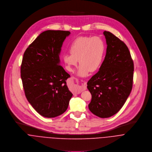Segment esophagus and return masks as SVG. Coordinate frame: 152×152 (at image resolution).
<instances>
[{
    "label": "esophagus",
    "instance_id": "1",
    "mask_svg": "<svg viewBox=\"0 0 152 152\" xmlns=\"http://www.w3.org/2000/svg\"><path fill=\"white\" fill-rule=\"evenodd\" d=\"M86 88H87V83L84 82V83H82L80 86L78 87L77 90L75 92V94H79L81 93L83 91L86 90Z\"/></svg>",
    "mask_w": 152,
    "mask_h": 152
}]
</instances>
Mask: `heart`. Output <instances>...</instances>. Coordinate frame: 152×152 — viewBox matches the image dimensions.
<instances>
[{
  "label": "heart",
  "mask_w": 152,
  "mask_h": 152,
  "mask_svg": "<svg viewBox=\"0 0 152 152\" xmlns=\"http://www.w3.org/2000/svg\"><path fill=\"white\" fill-rule=\"evenodd\" d=\"M69 50L70 53L65 54L63 56L67 69L72 72L78 60L80 66L78 75L84 77L90 72H95L101 67L105 56L106 45L99 37H79L72 41Z\"/></svg>",
  "instance_id": "b5f03b06"
}]
</instances>
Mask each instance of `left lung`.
I'll return each instance as SVG.
<instances>
[{"label":"left lung","instance_id":"left-lung-1","mask_svg":"<svg viewBox=\"0 0 152 152\" xmlns=\"http://www.w3.org/2000/svg\"><path fill=\"white\" fill-rule=\"evenodd\" d=\"M107 44L99 71L87 82L92 95L90 111L101 118L116 114L125 104L132 88L134 62L126 45L110 32L104 31Z\"/></svg>","mask_w":152,"mask_h":152}]
</instances>
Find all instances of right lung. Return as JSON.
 <instances>
[{
    "label": "right lung",
    "mask_w": 152,
    "mask_h": 152,
    "mask_svg": "<svg viewBox=\"0 0 152 152\" xmlns=\"http://www.w3.org/2000/svg\"><path fill=\"white\" fill-rule=\"evenodd\" d=\"M70 34L46 30L29 45L23 55L20 71L26 97L45 117L65 113L72 96L66 82L70 75L59 65L61 47Z\"/></svg>",
    "instance_id": "1"
}]
</instances>
